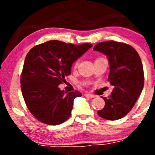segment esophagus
<instances>
[{
	"label": "esophagus",
	"mask_w": 155,
	"mask_h": 155,
	"mask_svg": "<svg viewBox=\"0 0 155 155\" xmlns=\"http://www.w3.org/2000/svg\"><path fill=\"white\" fill-rule=\"evenodd\" d=\"M84 95H85V96H87V97H89V98H94V97H95L94 94H90V93H85V94H84Z\"/></svg>",
	"instance_id": "1"
}]
</instances>
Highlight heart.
Instances as JSON below:
<instances>
[{
  "instance_id": "obj_1",
  "label": "heart",
  "mask_w": 155,
  "mask_h": 155,
  "mask_svg": "<svg viewBox=\"0 0 155 155\" xmlns=\"http://www.w3.org/2000/svg\"><path fill=\"white\" fill-rule=\"evenodd\" d=\"M78 61H76V62H75V64H74V68H76L77 67H78Z\"/></svg>"
}]
</instances>
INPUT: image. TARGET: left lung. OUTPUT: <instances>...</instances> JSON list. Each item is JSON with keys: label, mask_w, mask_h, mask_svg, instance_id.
I'll return each mask as SVG.
<instances>
[{"label": "left lung", "mask_w": 155, "mask_h": 155, "mask_svg": "<svg viewBox=\"0 0 155 155\" xmlns=\"http://www.w3.org/2000/svg\"><path fill=\"white\" fill-rule=\"evenodd\" d=\"M94 50L107 56L110 65L108 81L114 86L109 98L102 97L105 106L98 111V116L108 120L123 118L143 90L144 76L140 57L130 45L113 40L99 42Z\"/></svg>", "instance_id": "obj_1"}]
</instances>
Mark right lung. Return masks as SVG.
I'll return each instance as SVG.
<instances>
[{
  "label": "right lung",
  "instance_id": "obj_1",
  "mask_svg": "<svg viewBox=\"0 0 155 155\" xmlns=\"http://www.w3.org/2000/svg\"><path fill=\"white\" fill-rule=\"evenodd\" d=\"M92 46L51 40L31 48L25 60L21 89L30 113L47 125H58L71 114L74 100L80 91H61L59 84L71 74V66Z\"/></svg>",
  "mask_w": 155,
  "mask_h": 155
}]
</instances>
